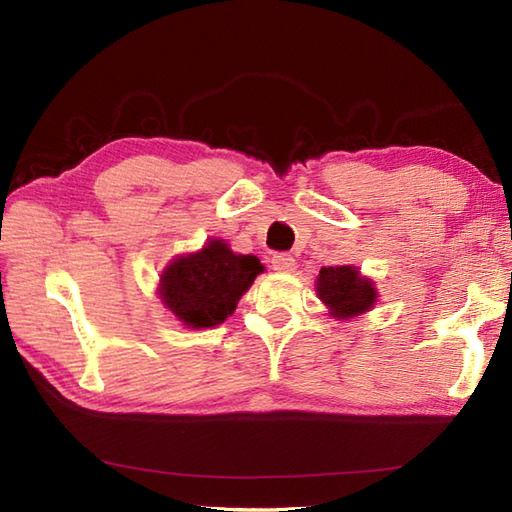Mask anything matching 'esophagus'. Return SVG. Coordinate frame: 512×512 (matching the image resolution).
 <instances>
[{"label":"esophagus","instance_id":"esophagus-1","mask_svg":"<svg viewBox=\"0 0 512 512\" xmlns=\"http://www.w3.org/2000/svg\"><path fill=\"white\" fill-rule=\"evenodd\" d=\"M295 266H297V262H295V257H292V255H288V253L273 255V268L279 270V273H292Z\"/></svg>","mask_w":512,"mask_h":512}]
</instances>
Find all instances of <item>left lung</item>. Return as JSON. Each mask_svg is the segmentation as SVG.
<instances>
[{"label":"left lung","mask_w":512,"mask_h":512,"mask_svg":"<svg viewBox=\"0 0 512 512\" xmlns=\"http://www.w3.org/2000/svg\"><path fill=\"white\" fill-rule=\"evenodd\" d=\"M317 295L336 319H352L374 308L376 288L354 266H328L319 270Z\"/></svg>","instance_id":"8db88e82"}]
</instances>
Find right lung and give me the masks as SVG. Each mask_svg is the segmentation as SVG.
Masks as SVG:
<instances>
[{"label": "right lung", "mask_w": 512, "mask_h": 512, "mask_svg": "<svg viewBox=\"0 0 512 512\" xmlns=\"http://www.w3.org/2000/svg\"><path fill=\"white\" fill-rule=\"evenodd\" d=\"M264 266L255 255H235L224 239L182 255L165 268L158 295L187 328H215L237 308Z\"/></svg>", "instance_id": "add662e5"}]
</instances>
